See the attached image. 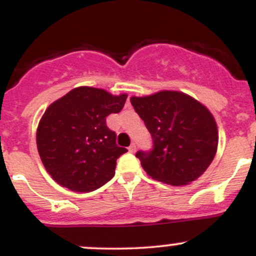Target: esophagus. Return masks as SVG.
I'll use <instances>...</instances> for the list:
<instances>
[{"label":"esophagus","instance_id":"obj_1","mask_svg":"<svg viewBox=\"0 0 256 256\" xmlns=\"http://www.w3.org/2000/svg\"><path fill=\"white\" fill-rule=\"evenodd\" d=\"M136 150H137V147L135 144H132L130 147H128V152H131V153H135Z\"/></svg>","mask_w":256,"mask_h":256}]
</instances>
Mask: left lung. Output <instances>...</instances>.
I'll return each mask as SVG.
<instances>
[{
  "label": "left lung",
  "instance_id": "obj_1",
  "mask_svg": "<svg viewBox=\"0 0 256 256\" xmlns=\"http://www.w3.org/2000/svg\"><path fill=\"white\" fill-rule=\"evenodd\" d=\"M130 102L153 140L150 152L136 153L152 179L182 186L205 173L217 152L218 128L202 103L179 90L134 96Z\"/></svg>",
  "mask_w": 256,
  "mask_h": 256
}]
</instances>
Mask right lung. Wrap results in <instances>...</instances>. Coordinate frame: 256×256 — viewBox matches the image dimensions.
<instances>
[{"instance_id":"obj_1","label":"right lung","mask_w":256,"mask_h":256,"mask_svg":"<svg viewBox=\"0 0 256 256\" xmlns=\"http://www.w3.org/2000/svg\"><path fill=\"white\" fill-rule=\"evenodd\" d=\"M128 94L80 86L51 103L39 121L36 147L51 178L76 192L103 186L115 174L116 160L128 152L118 147L106 116L124 108Z\"/></svg>"}]
</instances>
